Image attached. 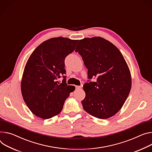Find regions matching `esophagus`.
I'll return each mask as SVG.
<instances>
[{"mask_svg": "<svg viewBox=\"0 0 152 152\" xmlns=\"http://www.w3.org/2000/svg\"><path fill=\"white\" fill-rule=\"evenodd\" d=\"M75 88L76 90H78V89H80L81 88V86H75Z\"/></svg>", "mask_w": 152, "mask_h": 152, "instance_id": "34e87169", "label": "esophagus"}]
</instances>
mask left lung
Masks as SVG:
<instances>
[{
    "label": "left lung",
    "instance_id": "8db88e82",
    "mask_svg": "<svg viewBox=\"0 0 152 152\" xmlns=\"http://www.w3.org/2000/svg\"><path fill=\"white\" fill-rule=\"evenodd\" d=\"M75 51L88 69V79L96 78L95 82L88 80L83 86V108L99 119L113 116L126 102L132 86L129 68L121 53L100 37L80 40Z\"/></svg>",
    "mask_w": 152,
    "mask_h": 152
}]
</instances>
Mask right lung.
Here are the masks:
<instances>
[{
  "mask_svg": "<svg viewBox=\"0 0 152 152\" xmlns=\"http://www.w3.org/2000/svg\"><path fill=\"white\" fill-rule=\"evenodd\" d=\"M78 40L59 37L44 41L33 52L24 69L21 90L31 112L45 119L59 114L75 89L66 83L65 59ZM63 77L62 83L57 80Z\"/></svg>",
  "mask_w": 152,
  "mask_h": 152,
  "instance_id": "right-lung-1",
  "label": "right lung"
}]
</instances>
